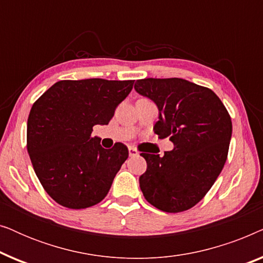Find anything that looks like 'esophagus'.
<instances>
[{
	"mask_svg": "<svg viewBox=\"0 0 263 263\" xmlns=\"http://www.w3.org/2000/svg\"><path fill=\"white\" fill-rule=\"evenodd\" d=\"M138 154H139L138 149L134 148V147H129V156L135 157V156H138Z\"/></svg>",
	"mask_w": 263,
	"mask_h": 263,
	"instance_id": "1",
	"label": "esophagus"
}]
</instances>
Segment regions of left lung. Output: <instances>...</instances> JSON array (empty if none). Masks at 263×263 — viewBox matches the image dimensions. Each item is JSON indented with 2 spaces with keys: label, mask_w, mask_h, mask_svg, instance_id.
<instances>
[{
  "label": "left lung",
  "mask_w": 263,
  "mask_h": 263,
  "mask_svg": "<svg viewBox=\"0 0 263 263\" xmlns=\"http://www.w3.org/2000/svg\"><path fill=\"white\" fill-rule=\"evenodd\" d=\"M134 88L159 109L154 133L175 145L163 157L140 154L147 163L140 176L143 196L167 213L190 210L210 192L228 159L229 111L211 88L183 79H141Z\"/></svg>",
  "instance_id": "1"
}]
</instances>
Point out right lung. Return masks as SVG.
<instances>
[{"mask_svg":"<svg viewBox=\"0 0 263 263\" xmlns=\"http://www.w3.org/2000/svg\"><path fill=\"white\" fill-rule=\"evenodd\" d=\"M135 80H61L32 105L27 120V152L43 188L71 210L99 203L129 156L116 142L100 146L93 127L107 124Z\"/></svg>","mask_w":263,"mask_h":263,"instance_id":"right-lung-1","label":"right lung"}]
</instances>
